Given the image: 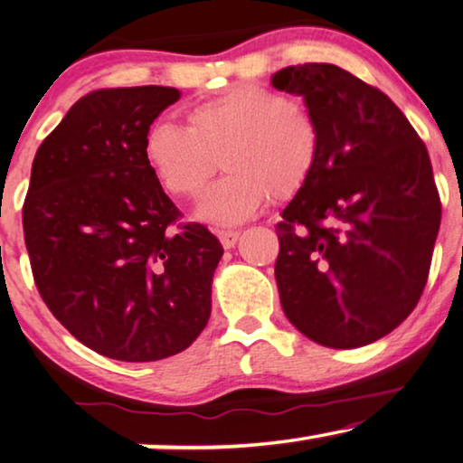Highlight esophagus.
Returning <instances> with one entry per match:
<instances>
[{
	"mask_svg": "<svg viewBox=\"0 0 463 463\" xmlns=\"http://www.w3.org/2000/svg\"><path fill=\"white\" fill-rule=\"evenodd\" d=\"M217 236L221 240V244H223V248H233L238 242V238H240V232H236V230H219Z\"/></svg>",
	"mask_w": 463,
	"mask_h": 463,
	"instance_id": "esophagus-1",
	"label": "esophagus"
}]
</instances>
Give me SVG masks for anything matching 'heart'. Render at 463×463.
I'll use <instances>...</instances> for the list:
<instances>
[{
    "label": "heart",
    "instance_id": "heart-1",
    "mask_svg": "<svg viewBox=\"0 0 463 463\" xmlns=\"http://www.w3.org/2000/svg\"><path fill=\"white\" fill-rule=\"evenodd\" d=\"M146 158L173 196L196 198L221 165L227 175L200 203V217L219 225L248 221L269 203L303 192L317 169V117L269 87L236 85L187 110V129L156 123Z\"/></svg>",
    "mask_w": 463,
    "mask_h": 463
}]
</instances>
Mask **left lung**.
<instances>
[{
	"label": "left lung",
	"mask_w": 463,
	"mask_h": 463,
	"mask_svg": "<svg viewBox=\"0 0 463 463\" xmlns=\"http://www.w3.org/2000/svg\"><path fill=\"white\" fill-rule=\"evenodd\" d=\"M321 127L311 182L276 225L281 309L313 343L357 348L415 309L440 227L424 142L378 87L326 62L273 75Z\"/></svg>",
	"instance_id": "1"
}]
</instances>
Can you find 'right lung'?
<instances>
[{
    "instance_id": "obj_1",
    "label": "right lung",
    "mask_w": 463,
    "mask_h": 463,
    "mask_svg": "<svg viewBox=\"0 0 463 463\" xmlns=\"http://www.w3.org/2000/svg\"><path fill=\"white\" fill-rule=\"evenodd\" d=\"M179 96L160 85L85 93L39 146L23 204L43 303L79 343L129 364L198 338L223 254L204 225L182 221L144 152Z\"/></svg>"
}]
</instances>
